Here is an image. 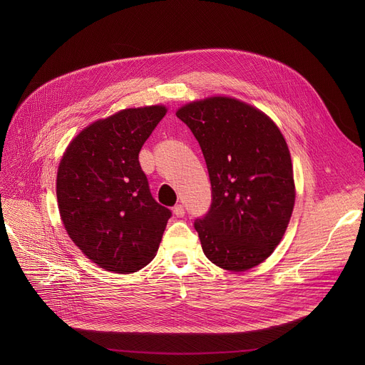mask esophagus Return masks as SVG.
<instances>
[{
	"label": "esophagus",
	"mask_w": 365,
	"mask_h": 365,
	"mask_svg": "<svg viewBox=\"0 0 365 365\" xmlns=\"http://www.w3.org/2000/svg\"><path fill=\"white\" fill-rule=\"evenodd\" d=\"M173 213H175L176 217H183L185 216V207L182 204L175 205V208H173Z\"/></svg>",
	"instance_id": "esophagus-1"
}]
</instances>
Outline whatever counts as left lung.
I'll return each instance as SVG.
<instances>
[{
    "mask_svg": "<svg viewBox=\"0 0 365 365\" xmlns=\"http://www.w3.org/2000/svg\"><path fill=\"white\" fill-rule=\"evenodd\" d=\"M200 143L212 183L208 212L194 222L208 260L242 272L269 257L294 207L289 146L274 121L231 98L178 112Z\"/></svg>",
    "mask_w": 365,
    "mask_h": 365,
    "instance_id": "1",
    "label": "left lung"
}]
</instances>
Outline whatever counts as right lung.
<instances>
[{
  "label": "right lung",
  "mask_w": 365,
  "mask_h": 365,
  "mask_svg": "<svg viewBox=\"0 0 365 365\" xmlns=\"http://www.w3.org/2000/svg\"><path fill=\"white\" fill-rule=\"evenodd\" d=\"M164 106L124 109L76 136L57 170V204L75 245L115 274L142 269L155 256L171 212L153 200L139 152Z\"/></svg>",
  "instance_id": "add662e5"
}]
</instances>
